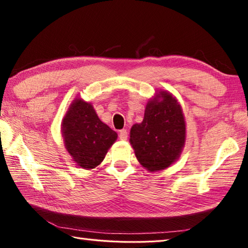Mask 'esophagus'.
Segmentation results:
<instances>
[{
  "label": "esophagus",
  "mask_w": 248,
  "mask_h": 248,
  "mask_svg": "<svg viewBox=\"0 0 248 248\" xmlns=\"http://www.w3.org/2000/svg\"><path fill=\"white\" fill-rule=\"evenodd\" d=\"M119 138L121 140H127L128 139V131L125 129H123L119 131Z\"/></svg>",
  "instance_id": "1"
}]
</instances>
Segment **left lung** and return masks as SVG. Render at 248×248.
Returning a JSON list of instances; mask_svg holds the SVG:
<instances>
[{"label": "left lung", "mask_w": 248, "mask_h": 248, "mask_svg": "<svg viewBox=\"0 0 248 248\" xmlns=\"http://www.w3.org/2000/svg\"><path fill=\"white\" fill-rule=\"evenodd\" d=\"M186 142V121L177 98L161 90L145 106L144 118L130 130V144L142 167L158 171L179 158Z\"/></svg>", "instance_id": "8db88e82"}]
</instances>
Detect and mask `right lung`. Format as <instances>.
I'll return each mask as SVG.
<instances>
[{"mask_svg": "<svg viewBox=\"0 0 248 248\" xmlns=\"http://www.w3.org/2000/svg\"><path fill=\"white\" fill-rule=\"evenodd\" d=\"M64 146L75 164L84 170L96 169L104 161L118 134L98 118L93 105L75 98L62 119Z\"/></svg>", "mask_w": 248, "mask_h": 248, "instance_id": "obj_1", "label": "right lung"}]
</instances>
